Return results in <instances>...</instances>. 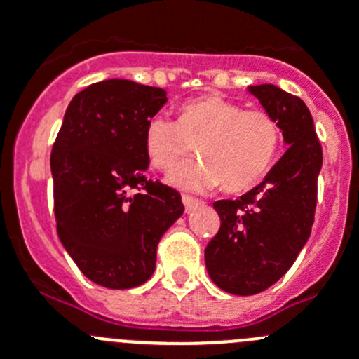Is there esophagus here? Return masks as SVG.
Here are the masks:
<instances>
[{"label":"esophagus","instance_id":"obj_1","mask_svg":"<svg viewBox=\"0 0 359 359\" xmlns=\"http://www.w3.org/2000/svg\"><path fill=\"white\" fill-rule=\"evenodd\" d=\"M182 203H184V208H186V211L189 212L191 211V209H195V208H198L200 203V200L198 198H195V196H189V195H182Z\"/></svg>","mask_w":359,"mask_h":359}]
</instances>
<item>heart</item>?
Listing matches in <instances>:
<instances>
[{
    "instance_id": "obj_1",
    "label": "heart",
    "mask_w": 359,
    "mask_h": 359,
    "mask_svg": "<svg viewBox=\"0 0 359 359\" xmlns=\"http://www.w3.org/2000/svg\"><path fill=\"white\" fill-rule=\"evenodd\" d=\"M283 130L276 116L247 109L219 95L200 96L180 109L179 121L157 114L147 123L144 150L150 164L170 172L198 149L202 161L184 165L168 177L184 191H205L224 184L238 193L266 177L279 156Z\"/></svg>"
}]
</instances>
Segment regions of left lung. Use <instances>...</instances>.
<instances>
[{
    "mask_svg": "<svg viewBox=\"0 0 359 359\" xmlns=\"http://www.w3.org/2000/svg\"><path fill=\"white\" fill-rule=\"evenodd\" d=\"M279 121L290 144L263 182L236 200L215 202L219 229L205 247L218 288L256 295L288 272L315 222L322 147L306 103L272 83L248 86Z\"/></svg>",
    "mask_w": 359,
    "mask_h": 359,
    "instance_id": "1",
    "label": "left lung"
}]
</instances>
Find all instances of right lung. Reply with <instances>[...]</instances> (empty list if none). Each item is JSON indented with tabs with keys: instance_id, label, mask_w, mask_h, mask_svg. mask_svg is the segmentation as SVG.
Instances as JSON below:
<instances>
[{
	"instance_id": "1",
	"label": "right lung",
	"mask_w": 359,
	"mask_h": 359,
	"mask_svg": "<svg viewBox=\"0 0 359 359\" xmlns=\"http://www.w3.org/2000/svg\"><path fill=\"white\" fill-rule=\"evenodd\" d=\"M161 87L103 80L75 95L51 150L57 232L80 272L112 290L156 270L157 245L184 212L180 193L147 177V123Z\"/></svg>"
}]
</instances>
